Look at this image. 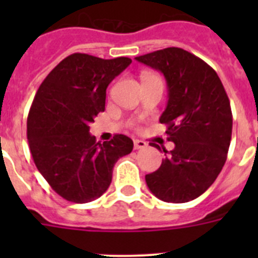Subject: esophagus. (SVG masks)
Returning a JSON list of instances; mask_svg holds the SVG:
<instances>
[{
  "label": "esophagus",
  "instance_id": "34e87169",
  "mask_svg": "<svg viewBox=\"0 0 258 258\" xmlns=\"http://www.w3.org/2000/svg\"><path fill=\"white\" fill-rule=\"evenodd\" d=\"M147 147V143L145 141L141 140H134V149L136 150H141V149H146Z\"/></svg>",
  "mask_w": 258,
  "mask_h": 258
}]
</instances>
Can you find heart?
<instances>
[{"instance_id":"heart-1","label":"heart","mask_w":258,"mask_h":258,"mask_svg":"<svg viewBox=\"0 0 258 258\" xmlns=\"http://www.w3.org/2000/svg\"><path fill=\"white\" fill-rule=\"evenodd\" d=\"M147 76H154V75H145V76H143V77H147Z\"/></svg>"}]
</instances>
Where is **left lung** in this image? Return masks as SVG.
Instances as JSON below:
<instances>
[{
	"instance_id": "1",
	"label": "left lung",
	"mask_w": 258,
	"mask_h": 258,
	"mask_svg": "<svg viewBox=\"0 0 258 258\" xmlns=\"http://www.w3.org/2000/svg\"><path fill=\"white\" fill-rule=\"evenodd\" d=\"M136 60L165 77L168 103L160 122L168 126V141L174 142L170 152L163 149L165 159L156 172L146 174V183L163 202L197 199L226 161L232 131L229 97L216 71L183 49L166 47Z\"/></svg>"
}]
</instances>
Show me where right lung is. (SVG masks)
<instances>
[{
  "mask_svg": "<svg viewBox=\"0 0 258 258\" xmlns=\"http://www.w3.org/2000/svg\"><path fill=\"white\" fill-rule=\"evenodd\" d=\"M131 63L125 56L102 59L75 52L36 93L27 120L29 150L38 172L68 202L83 204L102 197L115 163L133 150V141L124 134L101 143L89 132L104 111L107 86Z\"/></svg>",
  "mask_w": 258,
  "mask_h": 258,
  "instance_id": "obj_1",
  "label": "right lung"
}]
</instances>
